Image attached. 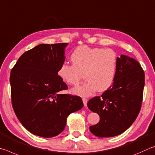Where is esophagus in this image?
<instances>
[{
	"instance_id": "1",
	"label": "esophagus",
	"mask_w": 155,
	"mask_h": 155,
	"mask_svg": "<svg viewBox=\"0 0 155 155\" xmlns=\"http://www.w3.org/2000/svg\"><path fill=\"white\" fill-rule=\"evenodd\" d=\"M82 101H83V104L84 107L87 106V103H88V99L86 98H82Z\"/></svg>"
}]
</instances>
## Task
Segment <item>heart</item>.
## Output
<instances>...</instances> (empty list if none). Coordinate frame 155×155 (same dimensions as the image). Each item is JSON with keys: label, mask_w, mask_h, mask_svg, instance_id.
<instances>
[{"label": "heart", "mask_w": 155, "mask_h": 155, "mask_svg": "<svg viewBox=\"0 0 155 155\" xmlns=\"http://www.w3.org/2000/svg\"><path fill=\"white\" fill-rule=\"evenodd\" d=\"M71 59L73 64L64 62L60 66L59 78L72 86L78 85L84 78V74L88 80L73 89L75 94L88 97L97 90H107L112 84L118 60L117 54L112 49L81 45L73 51Z\"/></svg>", "instance_id": "heart-1"}]
</instances>
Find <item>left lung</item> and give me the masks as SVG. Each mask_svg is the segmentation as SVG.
<instances>
[{
  "label": "left lung",
  "mask_w": 155,
  "mask_h": 155,
  "mask_svg": "<svg viewBox=\"0 0 155 155\" xmlns=\"http://www.w3.org/2000/svg\"><path fill=\"white\" fill-rule=\"evenodd\" d=\"M144 72L136 60L125 55L118 57L113 84L88 102V107L99 115L100 120L90 127L99 137L123 134L134 123L142 106L145 82Z\"/></svg>",
  "instance_id": "left-lung-1"
}]
</instances>
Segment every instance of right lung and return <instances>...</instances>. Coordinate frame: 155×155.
<instances>
[{
	"instance_id": "add662e5",
	"label": "right lung",
	"mask_w": 155,
	"mask_h": 155,
	"mask_svg": "<svg viewBox=\"0 0 155 155\" xmlns=\"http://www.w3.org/2000/svg\"><path fill=\"white\" fill-rule=\"evenodd\" d=\"M67 45H38L24 52L11 71L13 110L21 124L35 135L56 136L64 130L68 116L84 106L81 97L60 93L68 89L58 75Z\"/></svg>"
}]
</instances>
